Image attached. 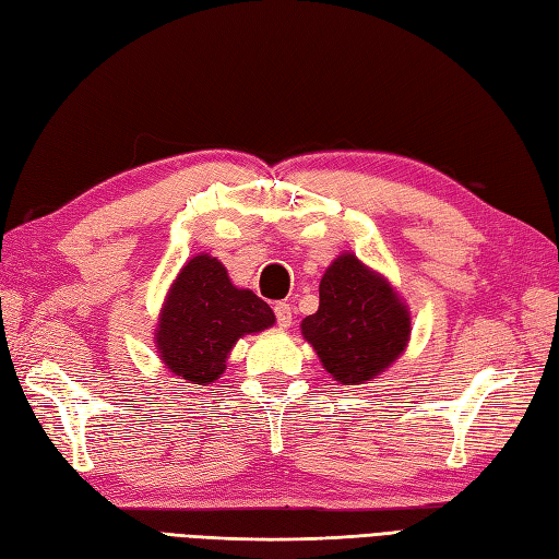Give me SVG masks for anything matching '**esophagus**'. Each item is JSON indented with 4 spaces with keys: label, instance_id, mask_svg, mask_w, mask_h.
Returning <instances> with one entry per match:
<instances>
[{
    "label": "esophagus",
    "instance_id": "obj_1",
    "mask_svg": "<svg viewBox=\"0 0 559 559\" xmlns=\"http://www.w3.org/2000/svg\"><path fill=\"white\" fill-rule=\"evenodd\" d=\"M274 314H276V323H278L281 329H288L290 323H293V307H290V305L278 302V305L274 307Z\"/></svg>",
    "mask_w": 559,
    "mask_h": 559
}]
</instances>
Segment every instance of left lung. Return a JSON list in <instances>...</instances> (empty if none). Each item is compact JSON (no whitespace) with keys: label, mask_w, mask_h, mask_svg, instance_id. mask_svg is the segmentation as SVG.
Returning a JSON list of instances; mask_svg holds the SVG:
<instances>
[{"label":"left lung","mask_w":559,"mask_h":559,"mask_svg":"<svg viewBox=\"0 0 559 559\" xmlns=\"http://www.w3.org/2000/svg\"><path fill=\"white\" fill-rule=\"evenodd\" d=\"M302 335L335 381L367 383L405 349L409 311L391 283L341 254L321 278L319 309L302 321Z\"/></svg>","instance_id":"obj_1"}]
</instances>
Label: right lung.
<instances>
[{"label":"right lung","mask_w":559,"mask_h":559,"mask_svg":"<svg viewBox=\"0 0 559 559\" xmlns=\"http://www.w3.org/2000/svg\"><path fill=\"white\" fill-rule=\"evenodd\" d=\"M274 311L252 290L230 283L224 264L198 254L180 271L157 329L164 365L192 383H212L226 369L230 347L245 333L274 326Z\"/></svg>","instance_id":"1"}]
</instances>
